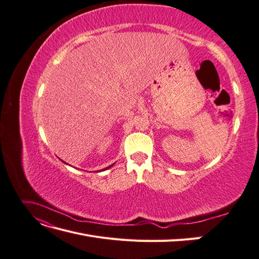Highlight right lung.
<instances>
[{
  "label": "right lung",
  "instance_id": "right-lung-1",
  "mask_svg": "<svg viewBox=\"0 0 259 259\" xmlns=\"http://www.w3.org/2000/svg\"><path fill=\"white\" fill-rule=\"evenodd\" d=\"M112 165H110V166H109V167H107V168H110ZM107 168H105V169H107Z\"/></svg>",
  "mask_w": 259,
  "mask_h": 259
}]
</instances>
